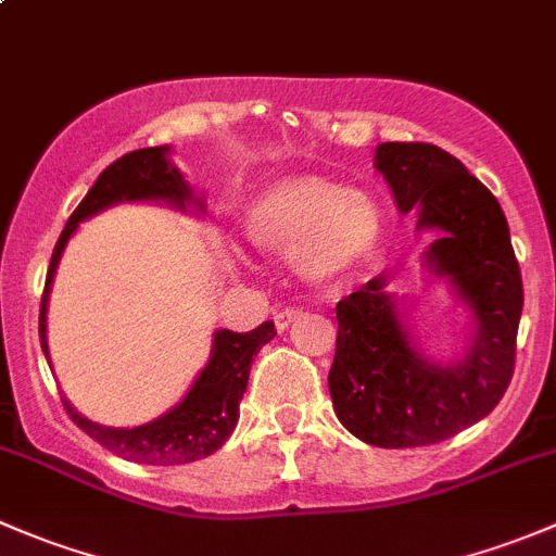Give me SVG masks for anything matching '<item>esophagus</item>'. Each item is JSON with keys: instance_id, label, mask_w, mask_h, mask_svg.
<instances>
[{"instance_id": "esophagus-1", "label": "esophagus", "mask_w": 556, "mask_h": 556, "mask_svg": "<svg viewBox=\"0 0 556 556\" xmlns=\"http://www.w3.org/2000/svg\"><path fill=\"white\" fill-rule=\"evenodd\" d=\"M299 317H304V312H301V309H285V312H279L277 317H274V328H277L279 333H285V330H288L290 325H293Z\"/></svg>"}]
</instances>
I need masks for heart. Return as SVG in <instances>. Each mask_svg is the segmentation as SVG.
<instances>
[{"label":"heart","mask_w":556,"mask_h":556,"mask_svg":"<svg viewBox=\"0 0 556 556\" xmlns=\"http://www.w3.org/2000/svg\"><path fill=\"white\" fill-rule=\"evenodd\" d=\"M247 242L268 255H293L306 285L336 288L377 250L384 210L368 190L317 174H288L257 188L244 204Z\"/></svg>","instance_id":"obj_1"}]
</instances>
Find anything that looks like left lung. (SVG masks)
Listing matches in <instances>:
<instances>
[{
  "instance_id": "obj_1",
  "label": "left lung",
  "mask_w": 556,
  "mask_h": 556,
  "mask_svg": "<svg viewBox=\"0 0 556 556\" xmlns=\"http://www.w3.org/2000/svg\"><path fill=\"white\" fill-rule=\"evenodd\" d=\"M374 166L397 212H414L417 231L435 233L422 266L465 309V350L454 361L425 352L414 306L387 290L397 268H387L336 306L328 390L336 417L366 444H439L484 419L511 382L525 304L519 263L497 199L446 150L382 142Z\"/></svg>"
}]
</instances>
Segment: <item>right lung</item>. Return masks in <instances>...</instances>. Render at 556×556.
<instances>
[{"instance_id": "add662e5", "label": "right lung", "mask_w": 556, "mask_h": 556, "mask_svg": "<svg viewBox=\"0 0 556 556\" xmlns=\"http://www.w3.org/2000/svg\"><path fill=\"white\" fill-rule=\"evenodd\" d=\"M166 204L172 210L204 215V193L185 179V174L172 164V148H144L126 153L99 174L93 188L80 201L72 217L66 220L53 257H50L48 279H45L42 306H39V344L50 366L48 352V301L53 288L55 268L64 255L66 242L75 237L83 220H91L99 212L117 204ZM277 336L274 323L257 325L250 333H233V330H215L212 333V352L206 366L201 368L195 382L185 392L182 401L174 403L169 412L137 428H106L83 417L75 406L64 397V408L72 422L86 430L93 441L106 446L110 452L142 465H182L193 459L210 457L220 450L233 433L239 422V401L250 379L252 357L261 352L263 344Z\"/></svg>"}]
</instances>
